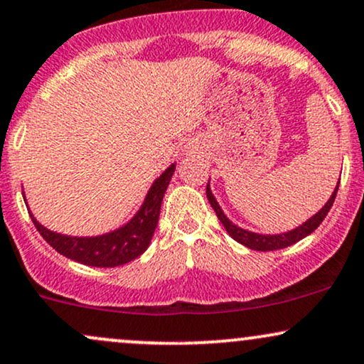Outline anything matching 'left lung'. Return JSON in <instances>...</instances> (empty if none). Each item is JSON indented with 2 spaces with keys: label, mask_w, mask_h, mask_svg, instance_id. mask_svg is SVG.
Returning <instances> with one entry per match:
<instances>
[{
  "label": "left lung",
  "mask_w": 364,
  "mask_h": 364,
  "mask_svg": "<svg viewBox=\"0 0 364 364\" xmlns=\"http://www.w3.org/2000/svg\"><path fill=\"white\" fill-rule=\"evenodd\" d=\"M337 188H339V181H337V185L334 188V191H332L331 198L326 201V205H323V207L318 210L317 213H314V215L307 218V220L301 222V224L299 227H295V229L287 230V232H279V234H261V232H252V230L242 229V227L234 224V222H232L230 218L225 215L224 210L220 208V205H218L215 196H213L212 190H210V179H208V185H207V198L210 201V205H212L213 212L217 213L218 220L222 222V225L225 227V230L229 232V235L232 239L237 240V242L242 244V246L254 249V251H277V249L288 247V246H291V244L299 242L300 239L307 237L309 234H312V232L322 224V220L326 218L327 213H329L332 203H334Z\"/></svg>",
  "instance_id": "left-lung-1"
}]
</instances>
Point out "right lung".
Listing matches in <instances>:
<instances>
[{
    "label": "right lung",
    "mask_w": 364,
    "mask_h": 364,
    "mask_svg": "<svg viewBox=\"0 0 364 364\" xmlns=\"http://www.w3.org/2000/svg\"><path fill=\"white\" fill-rule=\"evenodd\" d=\"M176 163H173L168 169L163 171L159 178L154 179L151 188H149L146 198L134 217L118 229L110 232H105L100 235H87V237H80V235H68L59 234L47 227H43L37 218L33 217L32 210L28 208L27 198L23 200L27 203L28 213L32 217L35 227L41 232V235L57 252L69 259L81 262L86 266H95V268H115V266L127 264L139 257L151 244L152 235L159 222L161 203H163L164 193L168 190L171 178H173Z\"/></svg>",
    "instance_id": "1"
}]
</instances>
